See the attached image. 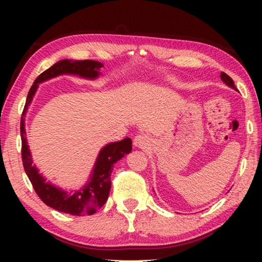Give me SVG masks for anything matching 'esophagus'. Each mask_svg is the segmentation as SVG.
I'll return each mask as SVG.
<instances>
[{
  "mask_svg": "<svg viewBox=\"0 0 262 262\" xmlns=\"http://www.w3.org/2000/svg\"><path fill=\"white\" fill-rule=\"evenodd\" d=\"M133 144L137 148H147L150 144V140L147 135L139 134L134 137V140H133Z\"/></svg>",
  "mask_w": 262,
  "mask_h": 262,
  "instance_id": "1",
  "label": "esophagus"
}]
</instances>
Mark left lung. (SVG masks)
<instances>
[{"instance_id":"obj_1","label":"left lung","mask_w":262,"mask_h":262,"mask_svg":"<svg viewBox=\"0 0 262 262\" xmlns=\"http://www.w3.org/2000/svg\"><path fill=\"white\" fill-rule=\"evenodd\" d=\"M221 79H222V81H223L225 84H227V85H228L229 88H232L233 90H237L236 86H234V83H233V81H232V78L230 77L229 75H227L225 73H221Z\"/></svg>"}]
</instances>
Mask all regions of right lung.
I'll use <instances>...</instances> for the list:
<instances>
[{"label":"right lung","instance_id":"1","mask_svg":"<svg viewBox=\"0 0 262 262\" xmlns=\"http://www.w3.org/2000/svg\"><path fill=\"white\" fill-rule=\"evenodd\" d=\"M101 67H104V64L95 60L73 61L66 59L56 62L51 68L39 75L33 82V85L31 86L28 98H26L23 114H21V161H23L25 173L28 174L35 193L45 205L60 212H66L74 216L92 215L105 205L111 190V173L113 171L114 164L132 151V140L129 137H126L121 141L106 144L104 148H101L88 183L82 188L67 192V190L56 187L50 181H46L33 164L28 140H26L25 115L40 83L60 76V75H77L86 79H96L99 77Z\"/></svg>","mask_w":262,"mask_h":262}]
</instances>
